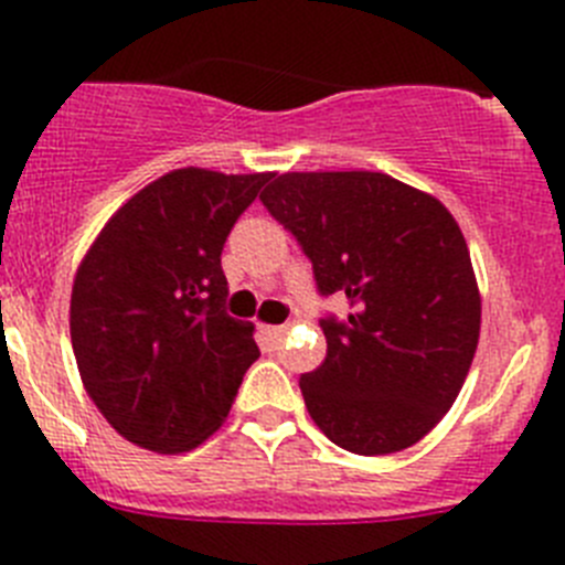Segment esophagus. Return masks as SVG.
<instances>
[{
	"label": "esophagus",
	"instance_id": "1",
	"mask_svg": "<svg viewBox=\"0 0 565 565\" xmlns=\"http://www.w3.org/2000/svg\"><path fill=\"white\" fill-rule=\"evenodd\" d=\"M263 333H266L271 342H282V339H286V333H288V328L286 326H266V328H263Z\"/></svg>",
	"mask_w": 565,
	"mask_h": 565
}]
</instances>
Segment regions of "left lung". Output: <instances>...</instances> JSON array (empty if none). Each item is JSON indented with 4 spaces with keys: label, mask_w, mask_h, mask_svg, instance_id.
I'll return each instance as SVG.
<instances>
[{
    "label": "left lung",
    "mask_w": 565,
    "mask_h": 565,
    "mask_svg": "<svg viewBox=\"0 0 565 565\" xmlns=\"http://www.w3.org/2000/svg\"><path fill=\"white\" fill-rule=\"evenodd\" d=\"M297 237L322 297L326 362L302 373L313 424L356 456L422 441L447 416L476 356L481 294L467 239L433 194L384 172H286L259 194Z\"/></svg>",
    "instance_id": "8db88e82"
}]
</instances>
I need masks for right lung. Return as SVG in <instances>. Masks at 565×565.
Listing matches in <instances>:
<instances>
[{
  "label": "right lung",
  "instance_id": "right-lung-1",
  "mask_svg": "<svg viewBox=\"0 0 565 565\" xmlns=\"http://www.w3.org/2000/svg\"><path fill=\"white\" fill-rule=\"evenodd\" d=\"M274 172L174 169L132 194L73 279L70 339L84 391L118 436L189 452L226 422L259 356L226 313L223 243Z\"/></svg>",
  "mask_w": 565,
  "mask_h": 565
}]
</instances>
